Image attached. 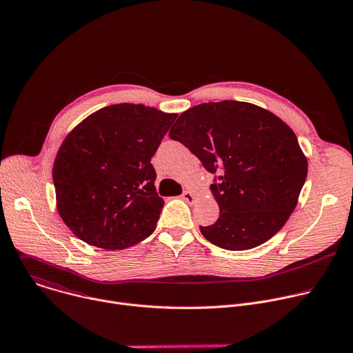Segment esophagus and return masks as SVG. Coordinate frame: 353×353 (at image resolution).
<instances>
[{"mask_svg": "<svg viewBox=\"0 0 353 353\" xmlns=\"http://www.w3.org/2000/svg\"><path fill=\"white\" fill-rule=\"evenodd\" d=\"M181 198H183L184 201H187L188 204H192L194 201H195V195H194L191 191H188V190H185V191L181 194Z\"/></svg>", "mask_w": 353, "mask_h": 353, "instance_id": "1", "label": "esophagus"}]
</instances>
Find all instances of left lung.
I'll return each mask as SVG.
<instances>
[{
  "label": "left lung",
  "instance_id": "8db88e82",
  "mask_svg": "<svg viewBox=\"0 0 353 353\" xmlns=\"http://www.w3.org/2000/svg\"><path fill=\"white\" fill-rule=\"evenodd\" d=\"M169 137L208 172L223 170L211 184L219 218L199 226L208 241L250 250L282 229L307 177V158L286 123L260 106L223 100L181 113Z\"/></svg>",
  "mask_w": 353,
  "mask_h": 353
}]
</instances>
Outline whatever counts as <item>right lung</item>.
Masks as SVG:
<instances>
[{"label": "right lung", "instance_id": "add662e5", "mask_svg": "<svg viewBox=\"0 0 353 353\" xmlns=\"http://www.w3.org/2000/svg\"><path fill=\"white\" fill-rule=\"evenodd\" d=\"M176 117L143 105H112L65 137L53 181L57 211L78 239L123 250L152 234L165 201L150 158Z\"/></svg>", "mask_w": 353, "mask_h": 353}]
</instances>
